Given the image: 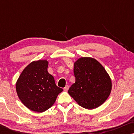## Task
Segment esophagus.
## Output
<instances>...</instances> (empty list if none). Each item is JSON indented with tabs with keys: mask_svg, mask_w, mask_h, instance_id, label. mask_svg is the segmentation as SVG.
<instances>
[{
	"mask_svg": "<svg viewBox=\"0 0 134 134\" xmlns=\"http://www.w3.org/2000/svg\"><path fill=\"white\" fill-rule=\"evenodd\" d=\"M68 89H69V86L68 85H66L65 88H64V90H65V91L68 90Z\"/></svg>",
	"mask_w": 134,
	"mask_h": 134,
	"instance_id": "1",
	"label": "esophagus"
}]
</instances>
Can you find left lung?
Here are the masks:
<instances>
[{
    "label": "left lung",
    "mask_w": 134,
    "mask_h": 134,
    "mask_svg": "<svg viewBox=\"0 0 134 134\" xmlns=\"http://www.w3.org/2000/svg\"><path fill=\"white\" fill-rule=\"evenodd\" d=\"M76 82L68 93L79 105L91 110L102 105L110 94L112 83L105 68L98 60L82 57L74 62Z\"/></svg>",
    "instance_id": "1"
}]
</instances>
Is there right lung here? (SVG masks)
I'll return each mask as SVG.
<instances>
[{"mask_svg":"<svg viewBox=\"0 0 134 134\" xmlns=\"http://www.w3.org/2000/svg\"><path fill=\"white\" fill-rule=\"evenodd\" d=\"M48 63L47 60L32 62L23 69L16 83V93L22 103L38 113L52 107L63 91L47 71Z\"/></svg>","mask_w":134,"mask_h":134,"instance_id":"right-lung-1","label":"right lung"}]
</instances>
